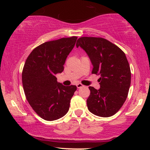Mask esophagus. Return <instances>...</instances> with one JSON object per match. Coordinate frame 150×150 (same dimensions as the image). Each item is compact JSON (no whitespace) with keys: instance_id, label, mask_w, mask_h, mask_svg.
Masks as SVG:
<instances>
[{"instance_id":"34e87169","label":"esophagus","mask_w":150,"mask_h":150,"mask_svg":"<svg viewBox=\"0 0 150 150\" xmlns=\"http://www.w3.org/2000/svg\"><path fill=\"white\" fill-rule=\"evenodd\" d=\"M76 86H77V88H82V87H83V85H82L81 83H77Z\"/></svg>"}]
</instances>
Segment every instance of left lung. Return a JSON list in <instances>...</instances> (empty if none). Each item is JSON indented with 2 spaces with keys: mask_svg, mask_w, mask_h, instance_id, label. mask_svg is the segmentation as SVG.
I'll use <instances>...</instances> for the list:
<instances>
[{
  "mask_svg": "<svg viewBox=\"0 0 150 150\" xmlns=\"http://www.w3.org/2000/svg\"><path fill=\"white\" fill-rule=\"evenodd\" d=\"M76 46L88 54L93 67L91 73L100 75V88L89 87L88 110L98 117L113 116L125 103L130 88L131 73L126 55L117 45L102 38H79Z\"/></svg>",
  "mask_w": 150,
  "mask_h": 150,
  "instance_id": "obj_1",
  "label": "left lung"
}]
</instances>
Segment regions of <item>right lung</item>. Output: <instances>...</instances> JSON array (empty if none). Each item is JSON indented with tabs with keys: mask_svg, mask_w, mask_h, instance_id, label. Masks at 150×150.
Listing matches in <instances>:
<instances>
[{
	"mask_svg": "<svg viewBox=\"0 0 150 150\" xmlns=\"http://www.w3.org/2000/svg\"><path fill=\"white\" fill-rule=\"evenodd\" d=\"M77 37L46 42L32 51L22 71L26 99L35 113L46 120H57L69 111L75 86H64L55 75L62 73Z\"/></svg>",
	"mask_w": 150,
	"mask_h": 150,
	"instance_id": "1",
	"label": "right lung"
}]
</instances>
